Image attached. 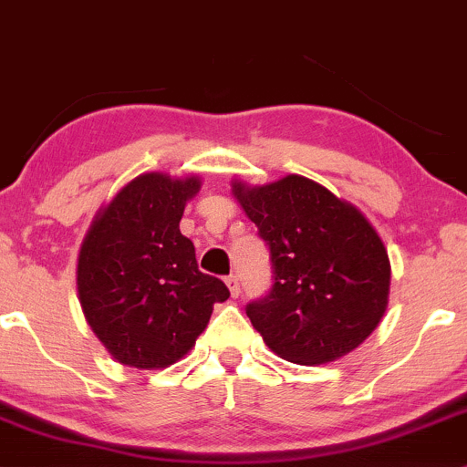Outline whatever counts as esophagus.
I'll use <instances>...</instances> for the list:
<instances>
[{
	"label": "esophagus",
	"mask_w": 467,
	"mask_h": 467,
	"mask_svg": "<svg viewBox=\"0 0 467 467\" xmlns=\"http://www.w3.org/2000/svg\"><path fill=\"white\" fill-rule=\"evenodd\" d=\"M226 283H228V287H230V294H233V298H237V296H239V292H241V287H239V278L234 276V275H230V276L226 278Z\"/></svg>",
	"instance_id": "1"
}]
</instances>
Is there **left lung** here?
Returning <instances> with one entry per match:
<instances>
[{
    "mask_svg": "<svg viewBox=\"0 0 467 467\" xmlns=\"http://www.w3.org/2000/svg\"><path fill=\"white\" fill-rule=\"evenodd\" d=\"M233 195L270 248V294L245 307L276 356L327 364L360 347L389 305L387 248L349 202L303 175Z\"/></svg>",
    "mask_w": 467,
    "mask_h": 467,
    "instance_id": "obj_1",
    "label": "left lung"
}]
</instances>
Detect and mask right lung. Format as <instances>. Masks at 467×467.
<instances>
[{"instance_id": "obj_1", "label": "right lung", "mask_w": 467, "mask_h": 467, "mask_svg": "<svg viewBox=\"0 0 467 467\" xmlns=\"http://www.w3.org/2000/svg\"><path fill=\"white\" fill-rule=\"evenodd\" d=\"M202 182L142 173L100 208L78 252V301L89 327L120 364L164 368L191 351L230 296L197 270L180 219Z\"/></svg>"}]
</instances>
